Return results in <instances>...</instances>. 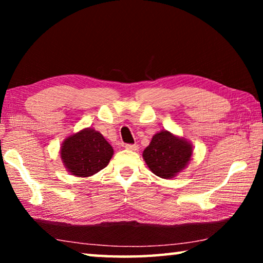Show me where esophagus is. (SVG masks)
Instances as JSON below:
<instances>
[{
  "mask_svg": "<svg viewBox=\"0 0 263 263\" xmlns=\"http://www.w3.org/2000/svg\"><path fill=\"white\" fill-rule=\"evenodd\" d=\"M125 148L128 149V151H138V148H139V146H138L137 144H126L125 145Z\"/></svg>",
  "mask_w": 263,
  "mask_h": 263,
  "instance_id": "obj_1",
  "label": "esophagus"
}]
</instances>
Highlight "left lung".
<instances>
[{"instance_id": "left-lung-1", "label": "left lung", "mask_w": 263, "mask_h": 263, "mask_svg": "<svg viewBox=\"0 0 263 263\" xmlns=\"http://www.w3.org/2000/svg\"><path fill=\"white\" fill-rule=\"evenodd\" d=\"M191 157V142L166 130L155 133L142 152V158L151 172L161 179L175 177L188 166Z\"/></svg>"}]
</instances>
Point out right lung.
Returning a JSON list of instances; mask_svg holds the SVG:
<instances>
[{
	"label": "right lung",
	"instance_id": "1",
	"mask_svg": "<svg viewBox=\"0 0 263 263\" xmlns=\"http://www.w3.org/2000/svg\"><path fill=\"white\" fill-rule=\"evenodd\" d=\"M114 148L95 128L87 127L66 138L60 148L65 168L78 177H89L108 166Z\"/></svg>",
	"mask_w": 263,
	"mask_h": 263
}]
</instances>
